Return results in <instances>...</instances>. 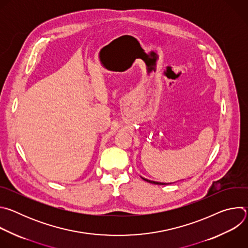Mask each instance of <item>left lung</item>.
<instances>
[{"mask_svg":"<svg viewBox=\"0 0 248 248\" xmlns=\"http://www.w3.org/2000/svg\"><path fill=\"white\" fill-rule=\"evenodd\" d=\"M145 182H147V183H150V184H154V185H168V184H163V183H158V182H153V181H149V180H147V179H144V178H142Z\"/></svg>","mask_w":248,"mask_h":248,"instance_id":"left-lung-1","label":"left lung"}]
</instances>
